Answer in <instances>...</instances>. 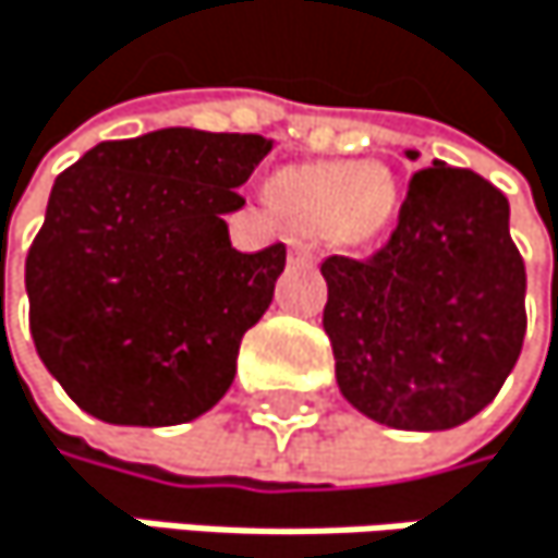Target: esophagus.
<instances>
[{"label":"esophagus","instance_id":"1","mask_svg":"<svg viewBox=\"0 0 558 558\" xmlns=\"http://www.w3.org/2000/svg\"><path fill=\"white\" fill-rule=\"evenodd\" d=\"M291 257H294L298 264H314V260H317L314 247H311L307 241H301V238H294V241H291Z\"/></svg>","mask_w":558,"mask_h":558}]
</instances>
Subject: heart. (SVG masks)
<instances>
[{
  "instance_id": "heart-1",
  "label": "heart",
  "mask_w": 558,
  "mask_h": 558,
  "mask_svg": "<svg viewBox=\"0 0 558 558\" xmlns=\"http://www.w3.org/2000/svg\"><path fill=\"white\" fill-rule=\"evenodd\" d=\"M267 187L274 205L291 221L343 247L377 241L400 208L393 174L384 165L364 161L291 165L277 171Z\"/></svg>"
}]
</instances>
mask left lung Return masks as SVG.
Wrapping results in <instances>:
<instances>
[{
    "label": "left lung",
    "mask_w": 558,
    "mask_h": 558,
    "mask_svg": "<svg viewBox=\"0 0 558 558\" xmlns=\"http://www.w3.org/2000/svg\"><path fill=\"white\" fill-rule=\"evenodd\" d=\"M320 274L337 387L377 423L453 429L520 361L526 267L506 194L470 168L416 171L390 241L367 260L333 254Z\"/></svg>",
    "instance_id": "left-lung-1"
}]
</instances>
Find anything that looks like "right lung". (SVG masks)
Listing matches in <instances>:
<instances>
[{
	"instance_id": "1",
	"label": "right lung",
	"mask_w": 558,
	"mask_h": 558,
	"mask_svg": "<svg viewBox=\"0 0 558 558\" xmlns=\"http://www.w3.org/2000/svg\"><path fill=\"white\" fill-rule=\"evenodd\" d=\"M270 142L161 129L65 168L25 257L28 330L62 390L118 426H174L234 384L288 247L241 254L228 211Z\"/></svg>"
}]
</instances>
